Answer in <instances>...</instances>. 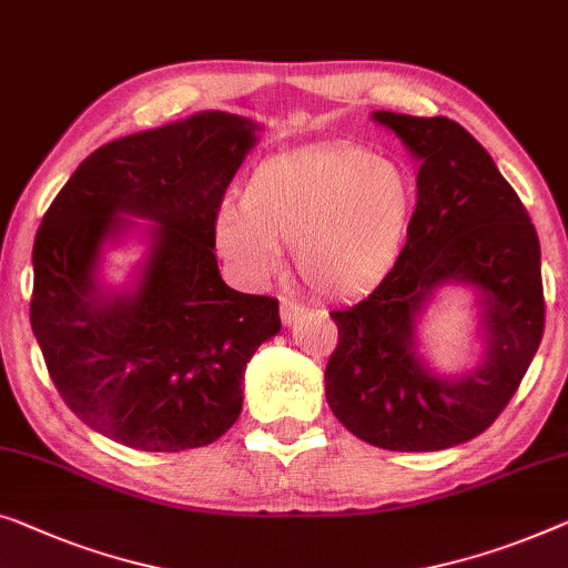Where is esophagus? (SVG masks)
Returning a JSON list of instances; mask_svg holds the SVG:
<instances>
[{
    "label": "esophagus",
    "mask_w": 568,
    "mask_h": 568,
    "mask_svg": "<svg viewBox=\"0 0 568 568\" xmlns=\"http://www.w3.org/2000/svg\"><path fill=\"white\" fill-rule=\"evenodd\" d=\"M302 312H304L302 304L292 302V300H282V304H278V315H282V323L284 325L297 323V320L302 317Z\"/></svg>",
    "instance_id": "34e87169"
}]
</instances>
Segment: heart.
<instances>
[{
  "instance_id": "b5f03b06",
  "label": "heart",
  "mask_w": 568,
  "mask_h": 568,
  "mask_svg": "<svg viewBox=\"0 0 568 568\" xmlns=\"http://www.w3.org/2000/svg\"><path fill=\"white\" fill-rule=\"evenodd\" d=\"M413 215L415 184L402 163L364 145L327 143L258 163L241 204L217 210L212 237L243 282H264L282 245H292L312 290L356 297L397 264Z\"/></svg>"
}]
</instances>
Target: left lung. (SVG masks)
Here are the masks:
<instances>
[{"instance_id": "8db88e82", "label": "left lung", "mask_w": 568, "mask_h": 568, "mask_svg": "<svg viewBox=\"0 0 568 568\" xmlns=\"http://www.w3.org/2000/svg\"><path fill=\"white\" fill-rule=\"evenodd\" d=\"M420 161L417 204L397 264L366 300L333 310L338 345L325 368L333 415L386 450H443L487 430L544 338L540 243L491 155L448 118L374 112ZM443 283L477 292L483 364L435 375L416 353V317Z\"/></svg>"}]
</instances>
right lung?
<instances>
[{
  "mask_svg": "<svg viewBox=\"0 0 568 568\" xmlns=\"http://www.w3.org/2000/svg\"><path fill=\"white\" fill-rule=\"evenodd\" d=\"M256 122L200 112L97 148L32 245L30 325L81 423L138 450L200 448L233 427L243 374L282 331L278 302L223 282L212 225ZM151 219L133 291L99 284L101 248Z\"/></svg>",
  "mask_w": 568,
  "mask_h": 568,
  "instance_id": "obj_1",
  "label": "right lung"
}]
</instances>
